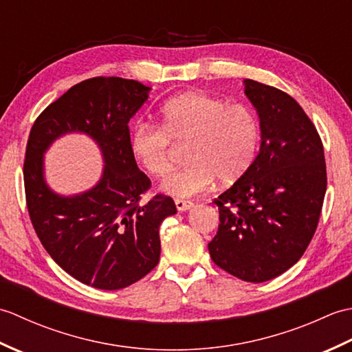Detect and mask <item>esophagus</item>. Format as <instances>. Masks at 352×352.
Masks as SVG:
<instances>
[{
  "label": "esophagus",
  "instance_id": "1",
  "mask_svg": "<svg viewBox=\"0 0 352 352\" xmlns=\"http://www.w3.org/2000/svg\"><path fill=\"white\" fill-rule=\"evenodd\" d=\"M175 207L178 212H188L193 207V203L189 199H182V198H177L175 199Z\"/></svg>",
  "mask_w": 352,
  "mask_h": 352
}]
</instances>
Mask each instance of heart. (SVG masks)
I'll return each instance as SVG.
<instances>
[{"instance_id":"1","label":"heart","mask_w":352,"mask_h":352,"mask_svg":"<svg viewBox=\"0 0 352 352\" xmlns=\"http://www.w3.org/2000/svg\"><path fill=\"white\" fill-rule=\"evenodd\" d=\"M260 140V119L251 106L203 92L169 100L160 109V126L139 122L129 134L134 160L155 178L172 166V142L188 144L189 163L162 183V190L174 197L204 192L214 178L222 184L241 180L257 159Z\"/></svg>"}]
</instances>
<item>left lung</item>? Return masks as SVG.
Listing matches in <instances>:
<instances>
[{
  "label": "left lung",
  "mask_w": 352,
  "mask_h": 352,
  "mask_svg": "<svg viewBox=\"0 0 352 352\" xmlns=\"http://www.w3.org/2000/svg\"><path fill=\"white\" fill-rule=\"evenodd\" d=\"M257 109L261 146L246 174L213 203L219 228L208 252L223 271L263 283L286 272L307 250L327 190L324 145L290 95L246 78Z\"/></svg>",
  "instance_id": "1"
}]
</instances>
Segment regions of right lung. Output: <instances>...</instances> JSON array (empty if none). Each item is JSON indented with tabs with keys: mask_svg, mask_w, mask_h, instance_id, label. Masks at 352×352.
Here are the masks:
<instances>
[{
	"mask_svg": "<svg viewBox=\"0 0 352 352\" xmlns=\"http://www.w3.org/2000/svg\"><path fill=\"white\" fill-rule=\"evenodd\" d=\"M148 91L119 77L81 81L36 118L27 140L24 188L36 234L63 271L96 289L129 287L151 272L160 258V223L177 213L162 193L142 203L151 180L131 155L129 122ZM68 131L87 132L107 162L102 182L72 199L56 196L41 177L44 149Z\"/></svg>",
	"mask_w": 352,
	"mask_h": 352,
	"instance_id": "add662e5",
	"label": "right lung"
}]
</instances>
